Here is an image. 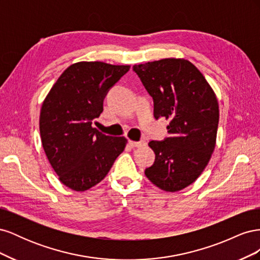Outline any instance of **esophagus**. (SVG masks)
I'll return each instance as SVG.
<instances>
[{
  "label": "esophagus",
  "instance_id": "obj_1",
  "mask_svg": "<svg viewBox=\"0 0 260 260\" xmlns=\"http://www.w3.org/2000/svg\"><path fill=\"white\" fill-rule=\"evenodd\" d=\"M128 143L132 147H141V146H144L146 144L145 141H140V142H135V141H131V140H129Z\"/></svg>",
  "mask_w": 260,
  "mask_h": 260
}]
</instances>
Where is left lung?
Instances as JSON below:
<instances>
[{"instance_id": "obj_1", "label": "left lung", "mask_w": 260, "mask_h": 260, "mask_svg": "<svg viewBox=\"0 0 260 260\" xmlns=\"http://www.w3.org/2000/svg\"><path fill=\"white\" fill-rule=\"evenodd\" d=\"M154 100L156 119L169 120V137L148 143L155 155L145 176L165 192H178L198 179L214 152L219 121L217 96L190 60L162 58L133 66Z\"/></svg>"}]
</instances>
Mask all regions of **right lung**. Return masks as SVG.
Returning a JSON list of instances; mask_svg holds the SVG:
<instances>
[{
	"mask_svg": "<svg viewBox=\"0 0 260 260\" xmlns=\"http://www.w3.org/2000/svg\"><path fill=\"white\" fill-rule=\"evenodd\" d=\"M130 65L78 61L64 70L44 99L40 112L42 146L58 180L77 192L100 183L127 144L93 128L103 112L108 89Z\"/></svg>",
	"mask_w": 260,
	"mask_h": 260,
	"instance_id": "right-lung-1",
	"label": "right lung"
}]
</instances>
